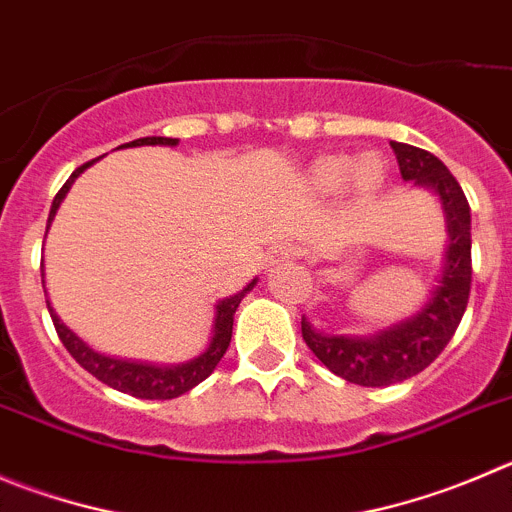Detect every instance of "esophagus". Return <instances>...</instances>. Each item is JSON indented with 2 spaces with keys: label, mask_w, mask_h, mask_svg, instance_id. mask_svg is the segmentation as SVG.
<instances>
[{
  "label": "esophagus",
  "mask_w": 512,
  "mask_h": 512,
  "mask_svg": "<svg viewBox=\"0 0 512 512\" xmlns=\"http://www.w3.org/2000/svg\"><path fill=\"white\" fill-rule=\"evenodd\" d=\"M303 257V250H300L295 242H283V245L272 247L270 252H267V262H270L272 267L275 265H285V262H293V260H300Z\"/></svg>",
  "instance_id": "obj_1"
}]
</instances>
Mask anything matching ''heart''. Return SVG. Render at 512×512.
I'll return each instance as SVG.
<instances>
[{"instance_id": "1", "label": "heart", "mask_w": 512, "mask_h": 512, "mask_svg": "<svg viewBox=\"0 0 512 512\" xmlns=\"http://www.w3.org/2000/svg\"><path fill=\"white\" fill-rule=\"evenodd\" d=\"M351 179L358 191L379 189L386 179L384 159L376 154L358 156L356 161L351 156H323L310 166V184L321 191H338Z\"/></svg>"}]
</instances>
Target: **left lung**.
Returning a JSON list of instances; mask_svg holds the SVG:
<instances>
[{
  "label": "left lung",
  "mask_w": 512,
  "mask_h": 512,
  "mask_svg": "<svg viewBox=\"0 0 512 512\" xmlns=\"http://www.w3.org/2000/svg\"><path fill=\"white\" fill-rule=\"evenodd\" d=\"M401 179L427 186L442 202L447 250L442 275L422 310L374 333V336H323L303 318V338L310 351L336 376L358 386H389L427 369L455 336L470 300L472 240L470 204L450 169L434 154L409 143L391 141Z\"/></svg>",
  "instance_id": "left-lung-1"
}]
</instances>
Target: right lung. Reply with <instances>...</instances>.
<instances>
[{
	"label": "right lung",
	"mask_w": 512,
	"mask_h": 512,
	"mask_svg": "<svg viewBox=\"0 0 512 512\" xmlns=\"http://www.w3.org/2000/svg\"><path fill=\"white\" fill-rule=\"evenodd\" d=\"M176 143H179L176 138L148 136V138H136V141L126 143V146H176ZM90 164H93V161H90ZM90 164H83L80 169H75L73 176H70V179L62 184V189L55 194L50 207V217H47V229H50L52 219H55V212L60 209L62 199H65V194L70 191L73 181L78 179ZM42 275H45V272H42ZM42 283H45V280H42ZM255 285H257V278L252 280V283H247V288H242L237 295H229V298L219 300L217 308H214L212 341H209L207 351H202L197 358L186 361V364H176V366H154V364H141V361H123V358L103 356V353L93 351L83 338L75 336V333L60 321V315L52 310L50 300H47V310H50V318L52 323H55V331L57 336H60L62 346L68 348L70 356H73L75 361L88 371V374H93L95 379L113 386V389L123 391V394L136 396V399H176V396L186 394L189 389L202 384V381L217 369L224 351H227L229 341H232L234 310H237V305L242 303V298H245Z\"/></svg>",
	"instance_id": "add662e5"
}]
</instances>
